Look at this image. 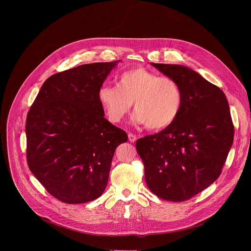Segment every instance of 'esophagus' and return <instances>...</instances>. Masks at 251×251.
Segmentation results:
<instances>
[{"label":"esophagus","instance_id":"34e87169","mask_svg":"<svg viewBox=\"0 0 251 251\" xmlns=\"http://www.w3.org/2000/svg\"><path fill=\"white\" fill-rule=\"evenodd\" d=\"M128 138H129V141H130V142H133V143H134V142L136 141V139H137L136 136H135L134 134H132V133H129V134H128Z\"/></svg>","mask_w":251,"mask_h":251}]
</instances>
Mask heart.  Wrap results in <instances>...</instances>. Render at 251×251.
Returning a JSON list of instances; mask_svg holds the SVG:
<instances>
[{
    "label": "heart",
    "mask_w": 251,
    "mask_h": 251,
    "mask_svg": "<svg viewBox=\"0 0 251 251\" xmlns=\"http://www.w3.org/2000/svg\"><path fill=\"white\" fill-rule=\"evenodd\" d=\"M97 99L112 123L121 122L134 102V120L158 131L172 125L181 114L184 91L173 77L145 68H132L118 76L117 85H100Z\"/></svg>",
    "instance_id": "b5f03b06"
}]
</instances>
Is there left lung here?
Masks as SVG:
<instances>
[{
	"label": "left lung",
	"mask_w": 251,
	"mask_h": 251,
	"mask_svg": "<svg viewBox=\"0 0 251 251\" xmlns=\"http://www.w3.org/2000/svg\"><path fill=\"white\" fill-rule=\"evenodd\" d=\"M184 91L176 120L161 132L138 139L145 181L157 197L184 201L209 187L222 174L233 143L234 128L224 91L195 70L153 63Z\"/></svg>",
	"instance_id": "1"
}]
</instances>
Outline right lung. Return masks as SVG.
I'll return each mask as SVG.
<instances>
[{"label": "right lung", "instance_id": "right-lung-1", "mask_svg": "<svg viewBox=\"0 0 251 251\" xmlns=\"http://www.w3.org/2000/svg\"><path fill=\"white\" fill-rule=\"evenodd\" d=\"M120 60L82 64L50 76L26 116V161L45 189L65 203L99 198L125 131L104 118L97 89Z\"/></svg>", "mask_w": 251, "mask_h": 251}]
</instances>
